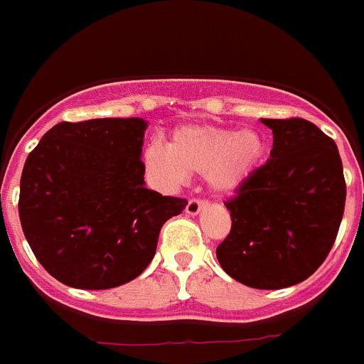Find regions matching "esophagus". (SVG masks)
<instances>
[{
	"instance_id": "obj_1",
	"label": "esophagus",
	"mask_w": 364,
	"mask_h": 364,
	"mask_svg": "<svg viewBox=\"0 0 364 364\" xmlns=\"http://www.w3.org/2000/svg\"><path fill=\"white\" fill-rule=\"evenodd\" d=\"M205 207H207V201H203V200H191L187 203V207H185V210H187V215L196 216V215H200L201 210L205 209Z\"/></svg>"
}]
</instances>
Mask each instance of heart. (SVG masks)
I'll list each match as a JSON object with an SVG mask.
<instances>
[{
	"instance_id": "b5f03b06",
	"label": "heart",
	"mask_w": 364,
	"mask_h": 364,
	"mask_svg": "<svg viewBox=\"0 0 364 364\" xmlns=\"http://www.w3.org/2000/svg\"><path fill=\"white\" fill-rule=\"evenodd\" d=\"M264 142L253 129H225L216 125H183L170 144L149 142L144 151L148 172L161 185L176 188L192 173H205L209 187L220 194L240 188L259 168Z\"/></svg>"
}]
</instances>
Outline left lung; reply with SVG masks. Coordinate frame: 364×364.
<instances>
[{"instance_id": "8db88e82", "label": "left lung", "mask_w": 364, "mask_h": 364, "mask_svg": "<svg viewBox=\"0 0 364 364\" xmlns=\"http://www.w3.org/2000/svg\"><path fill=\"white\" fill-rule=\"evenodd\" d=\"M261 122L270 159L225 201L231 231L216 248L228 276L253 289H285L328 257L344 215L346 183L337 144L301 118Z\"/></svg>"}]
</instances>
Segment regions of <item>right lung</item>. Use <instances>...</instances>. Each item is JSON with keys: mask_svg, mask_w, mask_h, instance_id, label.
<instances>
[{"mask_svg": "<svg viewBox=\"0 0 364 364\" xmlns=\"http://www.w3.org/2000/svg\"><path fill=\"white\" fill-rule=\"evenodd\" d=\"M142 118L60 122L41 139L20 179L27 242L73 289L120 287L146 270L159 231L187 200L146 188Z\"/></svg>", "mask_w": 364, "mask_h": 364, "instance_id": "1", "label": "right lung"}]
</instances>
